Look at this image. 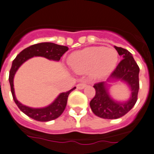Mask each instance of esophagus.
<instances>
[{
  "label": "esophagus",
  "mask_w": 154,
  "mask_h": 154,
  "mask_svg": "<svg viewBox=\"0 0 154 154\" xmlns=\"http://www.w3.org/2000/svg\"><path fill=\"white\" fill-rule=\"evenodd\" d=\"M86 86H87V83H79V84H77V88L79 90H82V89H83V88H84Z\"/></svg>",
  "instance_id": "esophagus-1"
}]
</instances>
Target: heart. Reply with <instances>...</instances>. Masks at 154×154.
Returning a JSON list of instances; mask_svg holds the SVG:
<instances>
[{"label":"heart","instance_id":"heart-1","mask_svg":"<svg viewBox=\"0 0 154 154\" xmlns=\"http://www.w3.org/2000/svg\"><path fill=\"white\" fill-rule=\"evenodd\" d=\"M118 60V52L114 49L91 47L71 54L68 63L76 73L83 74L90 71L92 78L101 79L114 69Z\"/></svg>","mask_w":154,"mask_h":154}]
</instances>
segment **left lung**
<instances>
[{
    "label": "left lung",
    "mask_w": 154,
    "mask_h": 154,
    "mask_svg": "<svg viewBox=\"0 0 154 154\" xmlns=\"http://www.w3.org/2000/svg\"><path fill=\"white\" fill-rule=\"evenodd\" d=\"M119 56L123 58L110 75V79H121L126 82L131 89V97L126 103L113 100L108 94L106 82L94 85L95 95L90 102V106L95 115L106 119H116L130 111L137 100L139 90V67L130 51L122 48L114 46Z\"/></svg>",
    "instance_id": "obj_1"
}]
</instances>
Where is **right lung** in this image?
<instances>
[{
	"mask_svg": "<svg viewBox=\"0 0 154 154\" xmlns=\"http://www.w3.org/2000/svg\"><path fill=\"white\" fill-rule=\"evenodd\" d=\"M68 50V48L62 45L53 44V43H40V44H34L24 49L21 52L18 54V56L13 60L12 67L9 71V77L8 80L10 83L11 92L13 94V100L17 104L19 109L23 113L30 117L31 119L39 122H48L51 120L57 119L62 114L65 107L67 106V98L68 95L75 87H74L68 91L63 92L57 97L56 100L51 103V105L44 108H31L22 105L19 101L17 100L14 94V88H13V78L17 69L20 66L24 63L28 59L33 56H43L48 60H56L59 61L61 56Z\"/></svg>",
	"mask_w": 154,
	"mask_h": 154,
	"instance_id": "add662e5",
	"label": "right lung"
}]
</instances>
